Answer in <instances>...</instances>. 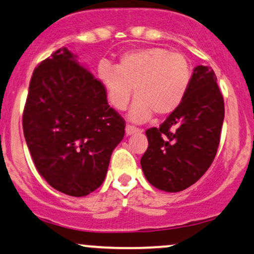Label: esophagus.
Segmentation results:
<instances>
[{
  "label": "esophagus",
  "instance_id": "34e87169",
  "mask_svg": "<svg viewBox=\"0 0 254 254\" xmlns=\"http://www.w3.org/2000/svg\"><path fill=\"white\" fill-rule=\"evenodd\" d=\"M141 129H138V127H132V125H127V127H125V132H127V135H132V133H136V132H141Z\"/></svg>",
  "mask_w": 254,
  "mask_h": 254
}]
</instances>
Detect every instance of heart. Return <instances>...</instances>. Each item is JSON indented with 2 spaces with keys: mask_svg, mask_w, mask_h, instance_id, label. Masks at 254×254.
Here are the masks:
<instances>
[{
  "mask_svg": "<svg viewBox=\"0 0 254 254\" xmlns=\"http://www.w3.org/2000/svg\"><path fill=\"white\" fill-rule=\"evenodd\" d=\"M97 76L116 110L127 107L135 87L129 118L142 123L154 112L167 116L179 107L190 88L192 66L183 54L154 46L122 55L118 65L103 61Z\"/></svg>",
  "mask_w": 254,
  "mask_h": 254,
  "instance_id": "1",
  "label": "heart"
}]
</instances>
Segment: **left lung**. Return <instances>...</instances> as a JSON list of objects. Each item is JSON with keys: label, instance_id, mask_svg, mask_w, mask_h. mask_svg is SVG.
I'll use <instances>...</instances> for the list:
<instances>
[{"label": "left lung", "instance_id": "obj_1", "mask_svg": "<svg viewBox=\"0 0 254 254\" xmlns=\"http://www.w3.org/2000/svg\"><path fill=\"white\" fill-rule=\"evenodd\" d=\"M223 118L224 103L216 75L210 66H196L179 107L160 127L145 131L148 149L141 166L148 182L166 192L193 185L214 161Z\"/></svg>", "mask_w": 254, "mask_h": 254}]
</instances>
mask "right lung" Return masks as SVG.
I'll return each mask as SVG.
<instances>
[{
  "label": "right lung",
  "instance_id": "right-lung-1",
  "mask_svg": "<svg viewBox=\"0 0 254 254\" xmlns=\"http://www.w3.org/2000/svg\"><path fill=\"white\" fill-rule=\"evenodd\" d=\"M38 172L62 193L82 197L104 182L125 122L98 78L62 48L34 69L22 115Z\"/></svg>",
  "mask_w": 254,
  "mask_h": 254
}]
</instances>
